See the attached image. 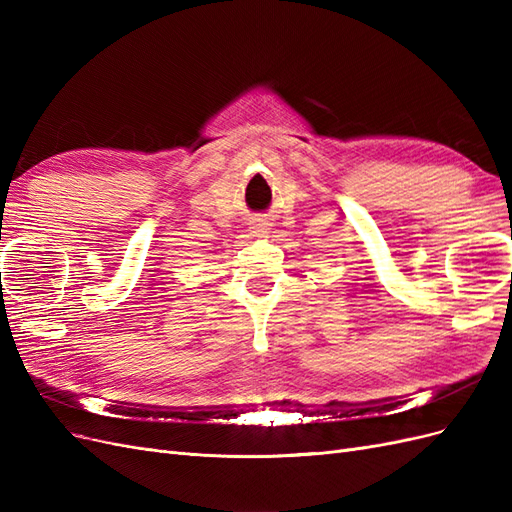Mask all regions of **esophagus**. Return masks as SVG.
I'll list each match as a JSON object with an SVG mask.
<instances>
[{"mask_svg":"<svg viewBox=\"0 0 512 512\" xmlns=\"http://www.w3.org/2000/svg\"><path fill=\"white\" fill-rule=\"evenodd\" d=\"M269 226H271V222H269L267 218H254V220L250 222V230L254 232L256 237H260V235H265V232H269Z\"/></svg>","mask_w":512,"mask_h":512,"instance_id":"esophagus-1","label":"esophagus"}]
</instances>
